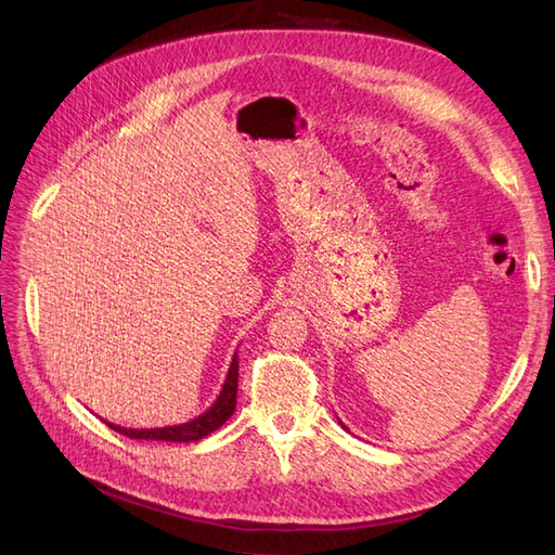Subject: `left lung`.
Here are the masks:
<instances>
[{
    "label": "left lung",
    "mask_w": 555,
    "mask_h": 555,
    "mask_svg": "<svg viewBox=\"0 0 555 555\" xmlns=\"http://www.w3.org/2000/svg\"><path fill=\"white\" fill-rule=\"evenodd\" d=\"M340 426H343V428H347V426H345V424H343V422H340Z\"/></svg>",
    "instance_id": "1"
}]
</instances>
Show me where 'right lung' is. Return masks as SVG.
I'll list each match as a JSON object with an SVG mask.
<instances>
[{"mask_svg": "<svg viewBox=\"0 0 555 555\" xmlns=\"http://www.w3.org/2000/svg\"><path fill=\"white\" fill-rule=\"evenodd\" d=\"M236 396H238V351L233 354L227 379L222 384V391L217 396L212 405L190 422L176 424V426H164V428H125L117 424H108V428L127 435L131 440H162V442H196L204 440L212 430L220 428L227 418L236 410Z\"/></svg>", "mask_w": 555, "mask_h": 555, "instance_id": "add662e5", "label": "right lung"}]
</instances>
